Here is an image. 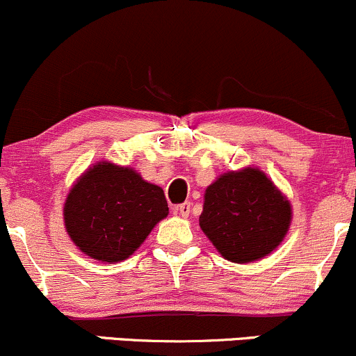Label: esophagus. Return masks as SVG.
<instances>
[{
	"label": "esophagus",
	"instance_id": "1",
	"mask_svg": "<svg viewBox=\"0 0 356 356\" xmlns=\"http://www.w3.org/2000/svg\"><path fill=\"white\" fill-rule=\"evenodd\" d=\"M191 208H193V204H191V202H182V204L177 206V211H179V214H181V216L187 218V216H189V213H191Z\"/></svg>",
	"mask_w": 356,
	"mask_h": 356
}]
</instances>
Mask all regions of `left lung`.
<instances>
[{
  "mask_svg": "<svg viewBox=\"0 0 356 356\" xmlns=\"http://www.w3.org/2000/svg\"><path fill=\"white\" fill-rule=\"evenodd\" d=\"M292 221L291 201L264 170L243 167L206 187L199 226L222 259L250 264L270 255Z\"/></svg>",
  "mask_w": 356,
  "mask_h": 356,
  "instance_id": "obj_1",
  "label": "left lung"
}]
</instances>
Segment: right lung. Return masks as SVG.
I'll return each mask as SVG.
<instances>
[{
    "label": "right lung",
    "instance_id": "obj_1",
    "mask_svg": "<svg viewBox=\"0 0 356 356\" xmlns=\"http://www.w3.org/2000/svg\"><path fill=\"white\" fill-rule=\"evenodd\" d=\"M167 214L162 187L108 160L89 167L64 202L65 232L72 243L104 264L134 255Z\"/></svg>",
    "mask_w": 356,
    "mask_h": 356
}]
</instances>
